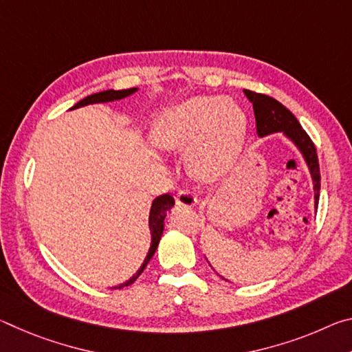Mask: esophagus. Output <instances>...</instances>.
<instances>
[{
  "instance_id": "1",
  "label": "esophagus",
  "mask_w": 352,
  "mask_h": 352,
  "mask_svg": "<svg viewBox=\"0 0 352 352\" xmlns=\"http://www.w3.org/2000/svg\"><path fill=\"white\" fill-rule=\"evenodd\" d=\"M177 205H182V206H195L197 205V197L190 192L189 189H180L177 192Z\"/></svg>"
}]
</instances>
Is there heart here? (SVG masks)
Returning <instances> with one entry per match:
<instances>
[{
  "label": "heart",
  "mask_w": 352,
  "mask_h": 352,
  "mask_svg": "<svg viewBox=\"0 0 352 352\" xmlns=\"http://www.w3.org/2000/svg\"><path fill=\"white\" fill-rule=\"evenodd\" d=\"M247 133V116L233 100L195 96L172 107L153 129L155 144L168 151L189 147V169L212 182L233 168Z\"/></svg>",
  "instance_id": "obj_1"
}]
</instances>
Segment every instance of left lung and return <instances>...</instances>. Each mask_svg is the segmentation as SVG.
Instances as JSON below:
<instances>
[{
    "label": "left lung",
    "mask_w": 352,
    "mask_h": 352,
    "mask_svg": "<svg viewBox=\"0 0 352 352\" xmlns=\"http://www.w3.org/2000/svg\"><path fill=\"white\" fill-rule=\"evenodd\" d=\"M245 96L253 104L254 118H256V130L259 136H265L275 132H284L289 138L295 142L300 148L302 157L309 166L312 174L314 190H315V206L318 205L320 199V166L317 148H315L311 136L301 127L298 119L292 115V111L267 94L256 93L252 90H243Z\"/></svg>",
    "instance_id": "left-lung-1"
}]
</instances>
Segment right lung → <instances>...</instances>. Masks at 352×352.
<instances>
[{"label":"right lung","mask_w":352,"mask_h":352,"mask_svg":"<svg viewBox=\"0 0 352 352\" xmlns=\"http://www.w3.org/2000/svg\"><path fill=\"white\" fill-rule=\"evenodd\" d=\"M136 91V88H129V90H107L102 93H96V94H91V96H87L85 99H82L77 102L73 109H79V107L83 105H88V104H99V102H110V100H118V99H122L129 96V94H132ZM175 205V200L172 197L170 194H163L160 195V197L155 199L152 201V208H151V216H148V226H151V233H152V245L151 250H148V253L146 256L144 262H142L141 269L135 273V275L126 281L124 284H119L118 287H113V289H122L126 287V285L133 284L136 281V278H138L142 270L146 269V265L148 264V261L152 259V256L155 253V250L158 247V242L162 239V234H163V228H164V217H166V212H168L172 206Z\"/></svg>","instance_id":"right-lung-1"}]
</instances>
